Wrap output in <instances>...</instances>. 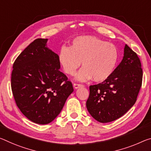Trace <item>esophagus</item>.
Returning a JSON list of instances; mask_svg holds the SVG:
<instances>
[{"instance_id":"1","label":"esophagus","mask_w":151,"mask_h":151,"mask_svg":"<svg viewBox=\"0 0 151 151\" xmlns=\"http://www.w3.org/2000/svg\"><path fill=\"white\" fill-rule=\"evenodd\" d=\"M73 86H74V88H79L81 87H83V85L80 84V83H74Z\"/></svg>"}]
</instances>
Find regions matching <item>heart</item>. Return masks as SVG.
Wrapping results in <instances>:
<instances>
[{"label": "heart", "instance_id": "1", "mask_svg": "<svg viewBox=\"0 0 151 151\" xmlns=\"http://www.w3.org/2000/svg\"><path fill=\"white\" fill-rule=\"evenodd\" d=\"M118 52L114 45L95 36L75 38L70 48L62 47L59 64L66 75L73 76L82 63L83 68L76 78L85 81L93 78L101 83L111 76L118 61Z\"/></svg>", "mask_w": 151, "mask_h": 151}]
</instances>
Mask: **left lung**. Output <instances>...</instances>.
<instances>
[{
    "label": "left lung",
    "mask_w": 151,
    "mask_h": 151,
    "mask_svg": "<svg viewBox=\"0 0 151 151\" xmlns=\"http://www.w3.org/2000/svg\"><path fill=\"white\" fill-rule=\"evenodd\" d=\"M142 81L140 59L126 44L122 60L111 76L89 87V96L86 103L88 111L101 123L119 118L134 105Z\"/></svg>",
    "instance_id": "left-lung-1"
}]
</instances>
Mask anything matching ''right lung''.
<instances>
[{"label":"right lung","mask_w":151,"mask_h":151,"mask_svg":"<svg viewBox=\"0 0 151 151\" xmlns=\"http://www.w3.org/2000/svg\"><path fill=\"white\" fill-rule=\"evenodd\" d=\"M47 41L38 38L31 43L14 62L11 73L17 106L39 124L53 121L74 91L71 81L59 70L58 55L47 48Z\"/></svg>","instance_id":"obj_1"}]
</instances>
